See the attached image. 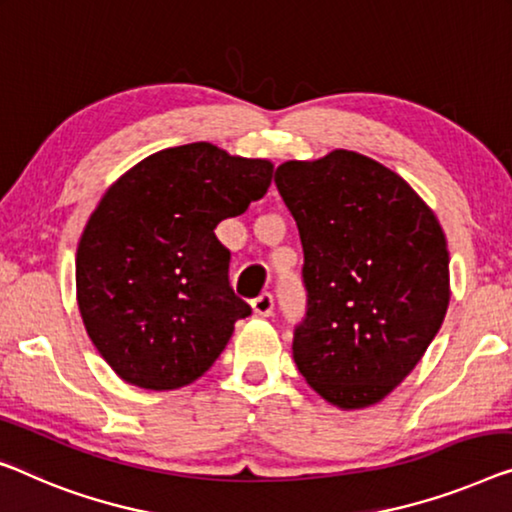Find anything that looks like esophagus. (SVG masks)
Segmentation results:
<instances>
[{
  "label": "esophagus",
  "mask_w": 512,
  "mask_h": 512,
  "mask_svg": "<svg viewBox=\"0 0 512 512\" xmlns=\"http://www.w3.org/2000/svg\"><path fill=\"white\" fill-rule=\"evenodd\" d=\"M253 312L255 315H259V317H269L271 312H273V296L271 294H259L257 299H253Z\"/></svg>",
  "instance_id": "34e87169"
}]
</instances>
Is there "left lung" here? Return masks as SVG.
I'll list each match as a JSON object with an SVG mask.
<instances>
[{
	"label": "left lung",
	"instance_id": "obj_1",
	"mask_svg": "<svg viewBox=\"0 0 512 512\" xmlns=\"http://www.w3.org/2000/svg\"><path fill=\"white\" fill-rule=\"evenodd\" d=\"M276 186L303 246L308 305L294 329L296 368L335 407L377 404L444 324V230L407 181L356 151L287 160Z\"/></svg>",
	"mask_w": 512,
	"mask_h": 512
}]
</instances>
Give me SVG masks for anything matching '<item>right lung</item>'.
Wrapping results in <instances>:
<instances>
[{
    "label": "right lung",
    "instance_id": "right-lung-1",
    "mask_svg": "<svg viewBox=\"0 0 512 512\" xmlns=\"http://www.w3.org/2000/svg\"><path fill=\"white\" fill-rule=\"evenodd\" d=\"M273 165L209 142L151 154L87 220L75 257L82 322L128 384L172 391L207 372L250 305L230 287L216 225L266 195Z\"/></svg>",
    "mask_w": 512,
    "mask_h": 512
}]
</instances>
